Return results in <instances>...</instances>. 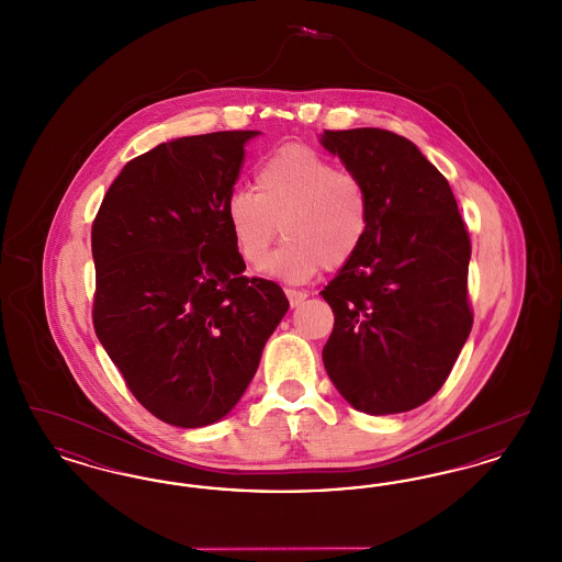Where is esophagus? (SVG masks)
<instances>
[{
	"label": "esophagus",
	"mask_w": 562,
	"mask_h": 562,
	"mask_svg": "<svg viewBox=\"0 0 562 562\" xmlns=\"http://www.w3.org/2000/svg\"><path fill=\"white\" fill-rule=\"evenodd\" d=\"M284 293H286V296H289V301H291V305H293V307L301 305V303L307 299V293H305V291H294V289H286Z\"/></svg>",
	"instance_id": "34e87169"
}]
</instances>
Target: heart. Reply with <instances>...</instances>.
Returning <instances> with one entry per match:
<instances>
[{
  "mask_svg": "<svg viewBox=\"0 0 562 562\" xmlns=\"http://www.w3.org/2000/svg\"><path fill=\"white\" fill-rule=\"evenodd\" d=\"M225 221L241 261L261 269L280 227L284 246L268 271L284 282H305L322 268L339 269L358 255L369 234L364 183L307 145H284L259 164L255 189L227 195Z\"/></svg>",
  "mask_w": 562,
  "mask_h": 562,
  "instance_id": "heart-1",
  "label": "heart"
}]
</instances>
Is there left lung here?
<instances>
[{"label":"left lung","instance_id":"1","mask_svg":"<svg viewBox=\"0 0 562 562\" xmlns=\"http://www.w3.org/2000/svg\"><path fill=\"white\" fill-rule=\"evenodd\" d=\"M321 143L364 183L371 209L362 248L321 293L335 314L324 369L356 411L417 408L472 330L468 229L449 181L408 138L353 128Z\"/></svg>","mask_w":562,"mask_h":562}]
</instances>
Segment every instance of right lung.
<instances>
[{"instance_id":"right-lung-1","label":"right lung","mask_w":562,"mask_h":562,"mask_svg":"<svg viewBox=\"0 0 562 562\" xmlns=\"http://www.w3.org/2000/svg\"><path fill=\"white\" fill-rule=\"evenodd\" d=\"M257 131L183 136L128 161L92 223L99 341L164 424L202 428L241 398L284 291L246 278L225 202Z\"/></svg>"}]
</instances>
